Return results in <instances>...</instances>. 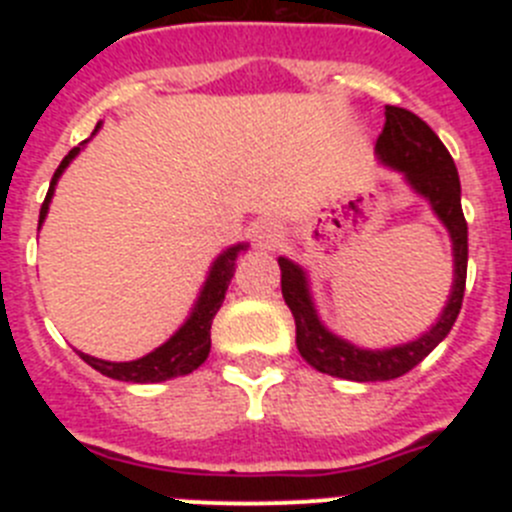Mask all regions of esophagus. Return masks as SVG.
Wrapping results in <instances>:
<instances>
[{"label": "esophagus", "mask_w": 512, "mask_h": 512, "mask_svg": "<svg viewBox=\"0 0 512 512\" xmlns=\"http://www.w3.org/2000/svg\"><path fill=\"white\" fill-rule=\"evenodd\" d=\"M282 235V225L274 223V220H264V223H259L256 230H253V241H256L259 248L271 251V248H277V243L282 241Z\"/></svg>", "instance_id": "34e87169"}]
</instances>
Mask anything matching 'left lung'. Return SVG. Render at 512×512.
<instances>
[{
    "mask_svg": "<svg viewBox=\"0 0 512 512\" xmlns=\"http://www.w3.org/2000/svg\"><path fill=\"white\" fill-rule=\"evenodd\" d=\"M377 153L384 164L408 174V182L415 192L423 194L431 202L436 215L449 228L454 241V289H451L449 305L443 307V315L423 338L405 346L387 348V351H364L351 346L343 338L320 325L318 315L312 310L310 295H307L305 274L292 261L279 259L282 266V295L295 315L297 328V351L310 366L330 377L351 379V382H384L408 374L418 366L433 348L449 336L451 325L456 323L464 302V287H467V220L461 212V184L456 174L454 158L446 151L436 133H433L415 112L402 107H384V128L377 140Z\"/></svg>",
    "mask_w": 512,
    "mask_h": 512,
    "instance_id": "1",
    "label": "left lung"
}]
</instances>
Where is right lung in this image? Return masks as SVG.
I'll use <instances>...</instances> for the list:
<instances>
[{"label": "right lung", "mask_w": 512, "mask_h": 512, "mask_svg": "<svg viewBox=\"0 0 512 512\" xmlns=\"http://www.w3.org/2000/svg\"><path fill=\"white\" fill-rule=\"evenodd\" d=\"M79 153V148H71L69 156L63 158L61 166L56 169L51 179V187H48V194H45V202L40 207V220H45V212H48V202L53 197V187H56L58 176L61 171L69 166L71 158ZM243 246H233L215 261L210 271V279H207L205 289H202L200 302L194 307V312L189 315L187 323L182 328L176 330L174 336L164 343V346H158L153 354L143 356L138 361H122V364H115V361H102L94 359V356L81 354V359L87 361L92 369H97L99 374L110 379H120V382H166L171 377H182V374L194 372L202 361L207 359L210 354V328L212 320H215L217 310L223 305L225 292H228V284L233 279L235 271V256L241 251Z\"/></svg>", "instance_id": "right-lung-1"}]
</instances>
